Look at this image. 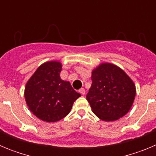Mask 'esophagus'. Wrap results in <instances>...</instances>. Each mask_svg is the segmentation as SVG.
I'll return each instance as SVG.
<instances>
[{"mask_svg":"<svg viewBox=\"0 0 156 156\" xmlns=\"http://www.w3.org/2000/svg\"><path fill=\"white\" fill-rule=\"evenodd\" d=\"M79 92L81 94L83 95V94H85V92L86 91H85L84 88H81V89H80L79 90Z\"/></svg>","mask_w":156,"mask_h":156,"instance_id":"34e87169","label":"esophagus"}]
</instances>
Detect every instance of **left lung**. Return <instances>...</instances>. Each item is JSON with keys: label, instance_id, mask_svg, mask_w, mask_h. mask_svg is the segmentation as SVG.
<instances>
[{"label": "left lung", "instance_id": "left-lung-1", "mask_svg": "<svg viewBox=\"0 0 156 156\" xmlns=\"http://www.w3.org/2000/svg\"><path fill=\"white\" fill-rule=\"evenodd\" d=\"M92 84L87 94L94 113L105 121H114L127 113L136 94L134 83L120 68L101 64L92 72Z\"/></svg>", "mask_w": 156, "mask_h": 156}]
</instances>
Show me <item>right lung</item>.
Here are the masks:
<instances>
[{"label":"right lung","mask_w":156,"mask_h":156,"mask_svg":"<svg viewBox=\"0 0 156 156\" xmlns=\"http://www.w3.org/2000/svg\"><path fill=\"white\" fill-rule=\"evenodd\" d=\"M62 65L48 62L41 65L27 82L25 98L30 111L43 121L56 122L69 113L81 94L69 82L60 78Z\"/></svg>","instance_id":"add662e5"}]
</instances>
